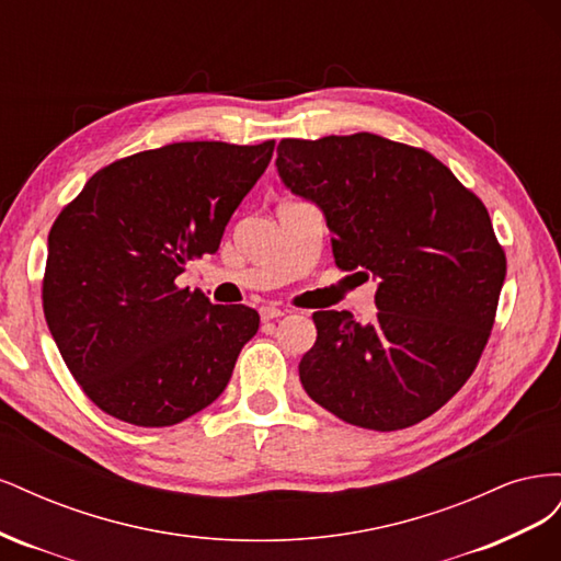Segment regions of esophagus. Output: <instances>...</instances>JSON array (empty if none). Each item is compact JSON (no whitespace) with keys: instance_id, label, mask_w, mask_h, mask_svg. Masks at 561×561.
I'll return each mask as SVG.
<instances>
[{"instance_id":"34e87169","label":"esophagus","mask_w":561,"mask_h":561,"mask_svg":"<svg viewBox=\"0 0 561 561\" xmlns=\"http://www.w3.org/2000/svg\"><path fill=\"white\" fill-rule=\"evenodd\" d=\"M260 316H262L264 322H268V320H276V318L285 316V311L278 309V307H262V309H260Z\"/></svg>"}]
</instances>
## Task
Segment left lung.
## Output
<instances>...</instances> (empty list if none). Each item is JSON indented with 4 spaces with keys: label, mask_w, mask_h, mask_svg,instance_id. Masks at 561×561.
<instances>
[{
    "label": "left lung",
    "mask_w": 561,
    "mask_h": 561,
    "mask_svg": "<svg viewBox=\"0 0 561 561\" xmlns=\"http://www.w3.org/2000/svg\"><path fill=\"white\" fill-rule=\"evenodd\" d=\"M276 165L325 213L336 266L379 278L369 325L313 313L304 390L369 431L428 419L470 379L494 328L507 262L484 203L431 151L375 133L285 138Z\"/></svg>",
    "instance_id": "obj_1"
}]
</instances>
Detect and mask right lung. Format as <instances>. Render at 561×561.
<instances>
[{"label": "right lung", "mask_w": 561, "mask_h": 561, "mask_svg": "<svg viewBox=\"0 0 561 561\" xmlns=\"http://www.w3.org/2000/svg\"><path fill=\"white\" fill-rule=\"evenodd\" d=\"M274 145L138 151L100 168L56 217L44 316L67 369L105 414L175 426L227 388L260 313L210 304L175 278L184 262L217 252Z\"/></svg>", "instance_id": "right-lung-1"}]
</instances>
